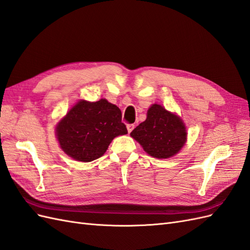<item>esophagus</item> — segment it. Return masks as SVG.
<instances>
[{
	"label": "esophagus",
	"mask_w": 250,
	"mask_h": 250,
	"mask_svg": "<svg viewBox=\"0 0 250 250\" xmlns=\"http://www.w3.org/2000/svg\"><path fill=\"white\" fill-rule=\"evenodd\" d=\"M133 128H134L133 124H127V130H128V132H129V133L133 130Z\"/></svg>",
	"instance_id": "34e87169"
}]
</instances>
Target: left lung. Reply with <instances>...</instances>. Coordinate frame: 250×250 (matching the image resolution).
Wrapping results in <instances>:
<instances>
[{"instance_id":"obj_1","label":"left lung","mask_w":250,"mask_h":250,"mask_svg":"<svg viewBox=\"0 0 250 250\" xmlns=\"http://www.w3.org/2000/svg\"><path fill=\"white\" fill-rule=\"evenodd\" d=\"M146 152L156 158H168L185 145L186 127L177 116L154 104L148 109L147 119L130 133Z\"/></svg>"}]
</instances>
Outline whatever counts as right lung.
Returning <instances> with one entry per match:
<instances>
[{
  "label": "right lung",
  "mask_w": 250,
  "mask_h": 250,
  "mask_svg": "<svg viewBox=\"0 0 250 250\" xmlns=\"http://www.w3.org/2000/svg\"><path fill=\"white\" fill-rule=\"evenodd\" d=\"M127 132L121 109L105 99L79 101L56 128L60 147L74 160L84 163L101 157L113 139Z\"/></svg>",
  "instance_id": "1"
}]
</instances>
